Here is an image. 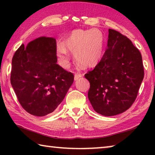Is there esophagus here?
I'll return each mask as SVG.
<instances>
[{
    "label": "esophagus",
    "instance_id": "esophagus-1",
    "mask_svg": "<svg viewBox=\"0 0 155 155\" xmlns=\"http://www.w3.org/2000/svg\"><path fill=\"white\" fill-rule=\"evenodd\" d=\"M81 77V76H80V74H75V77H74V78L76 80H77V79H78V78H79Z\"/></svg>",
    "mask_w": 155,
    "mask_h": 155
}]
</instances>
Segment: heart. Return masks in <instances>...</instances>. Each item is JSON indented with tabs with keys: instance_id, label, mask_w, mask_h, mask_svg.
Instances as JSON below:
<instances>
[{
	"instance_id": "1",
	"label": "heart",
	"mask_w": 155,
	"mask_h": 155,
	"mask_svg": "<svg viewBox=\"0 0 155 155\" xmlns=\"http://www.w3.org/2000/svg\"><path fill=\"white\" fill-rule=\"evenodd\" d=\"M101 47L99 46L96 45L94 48V52L92 54V59H93V61L94 62H97L99 60V59L101 58Z\"/></svg>"
}]
</instances>
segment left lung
<instances>
[{
	"instance_id": "obj_1",
	"label": "left lung",
	"mask_w": 155,
	"mask_h": 155,
	"mask_svg": "<svg viewBox=\"0 0 155 155\" xmlns=\"http://www.w3.org/2000/svg\"><path fill=\"white\" fill-rule=\"evenodd\" d=\"M56 40L41 36L22 44L12 59L11 84L24 109L36 116L53 112L74 81L57 64Z\"/></svg>"
}]
</instances>
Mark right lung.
<instances>
[{"label":"right lung","instance_id":"obj_1","mask_svg":"<svg viewBox=\"0 0 155 155\" xmlns=\"http://www.w3.org/2000/svg\"><path fill=\"white\" fill-rule=\"evenodd\" d=\"M144 76L142 57L127 37L109 29L107 49L93 70L88 98L98 114L112 116L127 111L137 98Z\"/></svg>","mask_w":155,"mask_h":155}]
</instances>
